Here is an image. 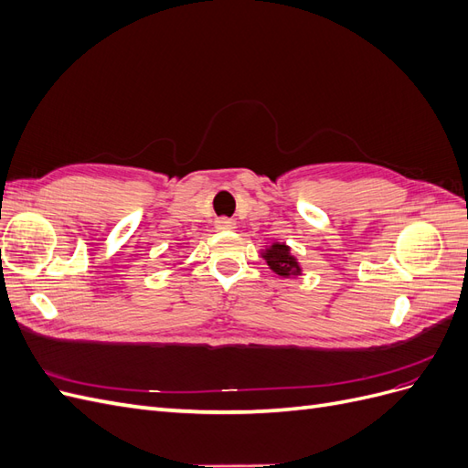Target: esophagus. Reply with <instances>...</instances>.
Wrapping results in <instances>:
<instances>
[{
	"label": "esophagus",
	"mask_w": 468,
	"mask_h": 468,
	"mask_svg": "<svg viewBox=\"0 0 468 468\" xmlns=\"http://www.w3.org/2000/svg\"><path fill=\"white\" fill-rule=\"evenodd\" d=\"M217 230H234L236 222L232 218H218L217 222Z\"/></svg>",
	"instance_id": "obj_1"
}]
</instances>
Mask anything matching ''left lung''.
Masks as SVG:
<instances>
[{
    "label": "left lung",
    "mask_w": 468,
    "mask_h": 468,
    "mask_svg": "<svg viewBox=\"0 0 468 468\" xmlns=\"http://www.w3.org/2000/svg\"><path fill=\"white\" fill-rule=\"evenodd\" d=\"M265 261L267 265L273 269V271L281 277H289L291 273L296 275L301 273V267L296 263V260L291 256V250L285 244H273L265 251Z\"/></svg>",
    "instance_id": "left-lung-1"
}]
</instances>
